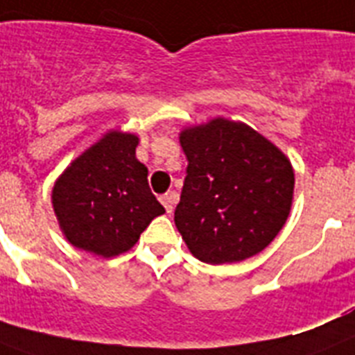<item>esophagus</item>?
I'll use <instances>...</instances> for the list:
<instances>
[{
	"label": "esophagus",
	"instance_id": "1",
	"mask_svg": "<svg viewBox=\"0 0 355 355\" xmlns=\"http://www.w3.org/2000/svg\"><path fill=\"white\" fill-rule=\"evenodd\" d=\"M160 202H162V205L166 207V211L171 214L173 209H175V204L178 202V193H175V191L166 193V195L160 196Z\"/></svg>",
	"mask_w": 355,
	"mask_h": 355
}]
</instances>
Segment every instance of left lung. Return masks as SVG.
I'll use <instances>...</instances> for the list:
<instances>
[{"mask_svg": "<svg viewBox=\"0 0 355 355\" xmlns=\"http://www.w3.org/2000/svg\"><path fill=\"white\" fill-rule=\"evenodd\" d=\"M187 168L175 225L198 260L234 263L263 251L284 227L293 166L252 128L214 119L184 130Z\"/></svg>", "mask_w": 355, "mask_h": 355, "instance_id": "8db88e82", "label": "left lung"}]
</instances>
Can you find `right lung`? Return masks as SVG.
<instances>
[{"label":"right lung","instance_id":"1","mask_svg":"<svg viewBox=\"0 0 355 355\" xmlns=\"http://www.w3.org/2000/svg\"><path fill=\"white\" fill-rule=\"evenodd\" d=\"M139 139L112 132L71 162L52 193L53 211L71 245L94 254L130 251L164 207L148 168L135 157Z\"/></svg>","mask_w":355,"mask_h":355}]
</instances>
